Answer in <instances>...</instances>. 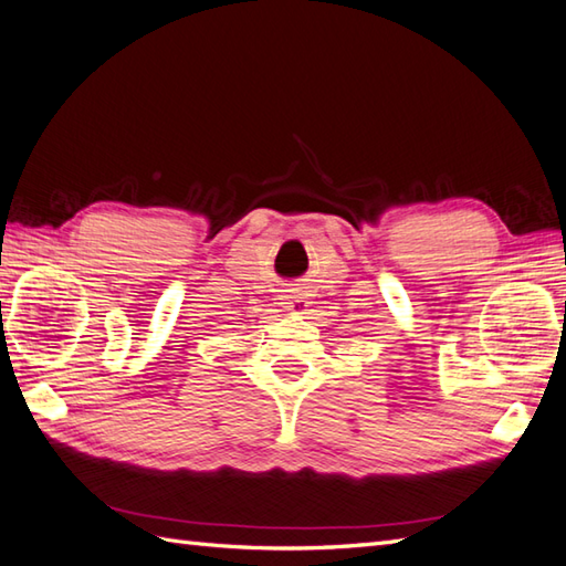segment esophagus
<instances>
[{"label": "esophagus", "mask_w": 566, "mask_h": 566, "mask_svg": "<svg viewBox=\"0 0 566 566\" xmlns=\"http://www.w3.org/2000/svg\"><path fill=\"white\" fill-rule=\"evenodd\" d=\"M306 306H308V301H306V296H304V294L292 292V294H286V296H284V308H286V311H296V313H301V311H306Z\"/></svg>", "instance_id": "esophagus-1"}]
</instances>
